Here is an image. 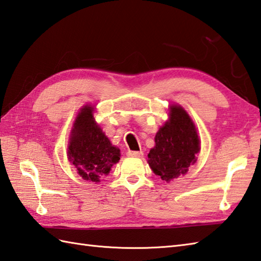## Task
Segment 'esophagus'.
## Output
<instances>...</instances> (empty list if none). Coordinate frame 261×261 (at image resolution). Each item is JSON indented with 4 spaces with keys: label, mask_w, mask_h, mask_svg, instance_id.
<instances>
[{
    "label": "esophagus",
    "mask_w": 261,
    "mask_h": 261,
    "mask_svg": "<svg viewBox=\"0 0 261 261\" xmlns=\"http://www.w3.org/2000/svg\"><path fill=\"white\" fill-rule=\"evenodd\" d=\"M127 155L130 156V158H141L143 155V152L142 150H140V152H138V150H129V152L127 153Z\"/></svg>",
    "instance_id": "1"
}]
</instances>
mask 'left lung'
<instances>
[{
	"label": "left lung",
	"instance_id": "obj_1",
	"mask_svg": "<svg viewBox=\"0 0 261 261\" xmlns=\"http://www.w3.org/2000/svg\"><path fill=\"white\" fill-rule=\"evenodd\" d=\"M169 116L156 133L147 161L155 174L166 182L187 174L200 152L199 135L189 114L179 105H171Z\"/></svg>",
	"mask_w": 261,
	"mask_h": 261
}]
</instances>
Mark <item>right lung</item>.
Here are the masks:
<instances>
[{
	"mask_svg": "<svg viewBox=\"0 0 261 261\" xmlns=\"http://www.w3.org/2000/svg\"><path fill=\"white\" fill-rule=\"evenodd\" d=\"M92 113L90 105L78 113L68 144V160L84 179L98 183L119 161L120 150L112 145Z\"/></svg>",
	"mask_w": 261,
	"mask_h": 261,
	"instance_id": "right-lung-1",
	"label": "right lung"
}]
</instances>
